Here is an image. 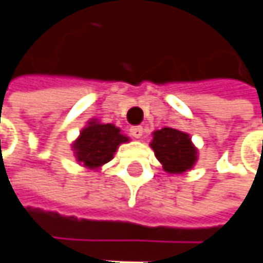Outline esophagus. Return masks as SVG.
Listing matches in <instances>:
<instances>
[{"label": "esophagus", "instance_id": "esophagus-1", "mask_svg": "<svg viewBox=\"0 0 263 263\" xmlns=\"http://www.w3.org/2000/svg\"><path fill=\"white\" fill-rule=\"evenodd\" d=\"M131 135L134 138H141V135H143V128H141V126H132Z\"/></svg>", "mask_w": 263, "mask_h": 263}]
</instances>
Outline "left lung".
Masks as SVG:
<instances>
[{"mask_svg":"<svg viewBox=\"0 0 263 263\" xmlns=\"http://www.w3.org/2000/svg\"><path fill=\"white\" fill-rule=\"evenodd\" d=\"M151 147L162 164V168L170 175H180L191 170L197 161V149L191 143L190 135L173 128H162L154 132Z\"/></svg>","mask_w":263,"mask_h":263,"instance_id":"8db88e82","label":"left lung"}]
</instances>
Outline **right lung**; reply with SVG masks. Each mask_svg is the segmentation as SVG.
<instances>
[{"instance_id":"1","label":"right lung","mask_w":263,"mask_h":263,"mask_svg":"<svg viewBox=\"0 0 263 263\" xmlns=\"http://www.w3.org/2000/svg\"><path fill=\"white\" fill-rule=\"evenodd\" d=\"M129 138L111 123H99L96 119L80 132V137L73 141V154L84 167L96 170L112 159L116 151L122 143H128Z\"/></svg>"}]
</instances>
